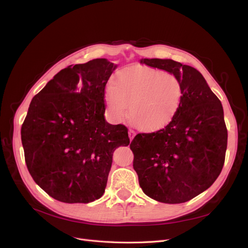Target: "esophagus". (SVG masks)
Returning a JSON list of instances; mask_svg holds the SVG:
<instances>
[{
    "label": "esophagus",
    "instance_id": "esophagus-1",
    "mask_svg": "<svg viewBox=\"0 0 248 248\" xmlns=\"http://www.w3.org/2000/svg\"><path fill=\"white\" fill-rule=\"evenodd\" d=\"M128 136H129L130 140H132L133 138L135 136V132H134L132 129H129V130H128Z\"/></svg>",
    "mask_w": 248,
    "mask_h": 248
}]
</instances>
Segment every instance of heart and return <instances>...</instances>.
I'll return each mask as SVG.
<instances>
[{"instance_id":"heart-1","label":"heart","mask_w":248,"mask_h":248,"mask_svg":"<svg viewBox=\"0 0 248 248\" xmlns=\"http://www.w3.org/2000/svg\"><path fill=\"white\" fill-rule=\"evenodd\" d=\"M183 98L181 80L171 73L148 66H132L119 71L108 84L105 99L108 114L130 122L143 131H155L172 120Z\"/></svg>"}]
</instances>
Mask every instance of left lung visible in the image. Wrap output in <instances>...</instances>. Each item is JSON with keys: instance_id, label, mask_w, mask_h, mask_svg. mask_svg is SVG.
I'll return each instance as SVG.
<instances>
[{"instance_id": "left-lung-1", "label": "left lung", "mask_w": 248, "mask_h": 248, "mask_svg": "<svg viewBox=\"0 0 248 248\" xmlns=\"http://www.w3.org/2000/svg\"><path fill=\"white\" fill-rule=\"evenodd\" d=\"M140 63L175 75L183 98L164 128L135 135L133 168L150 198L184 203L207 190L223 169L228 142L223 106L194 67L172 59L142 58Z\"/></svg>"}]
</instances>
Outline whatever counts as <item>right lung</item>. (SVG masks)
I'll use <instances>...</instances> for the list:
<instances>
[{"instance_id": "obj_1", "label": "right lung", "mask_w": 248, "mask_h": 248, "mask_svg": "<svg viewBox=\"0 0 248 248\" xmlns=\"http://www.w3.org/2000/svg\"><path fill=\"white\" fill-rule=\"evenodd\" d=\"M116 67L106 58L69 65L31 101L21 126L25 163L36 184L58 201L99 199L114 151L130 142L125 125L105 119V88Z\"/></svg>"}]
</instances>
